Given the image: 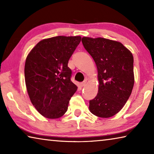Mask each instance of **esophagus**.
<instances>
[{
  "label": "esophagus",
  "instance_id": "1",
  "mask_svg": "<svg viewBox=\"0 0 154 154\" xmlns=\"http://www.w3.org/2000/svg\"><path fill=\"white\" fill-rule=\"evenodd\" d=\"M86 85H87V81H84L83 82L81 83V86H82V87H84Z\"/></svg>",
  "mask_w": 154,
  "mask_h": 154
}]
</instances>
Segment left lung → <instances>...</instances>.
I'll list each match as a JSON object with an SVG mask.
<instances>
[{
	"label": "left lung",
	"instance_id": "8db88e82",
	"mask_svg": "<svg viewBox=\"0 0 154 154\" xmlns=\"http://www.w3.org/2000/svg\"><path fill=\"white\" fill-rule=\"evenodd\" d=\"M83 45L98 70V92L90 100L91 113L100 118L115 116L123 108L134 86L133 56L120 42L98 37H84Z\"/></svg>",
	"mask_w": 154,
	"mask_h": 154
}]
</instances>
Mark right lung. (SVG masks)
Wrapping results in <instances>:
<instances>
[{
    "instance_id": "obj_1",
    "label": "right lung",
    "mask_w": 154,
    "mask_h": 154,
    "mask_svg": "<svg viewBox=\"0 0 154 154\" xmlns=\"http://www.w3.org/2000/svg\"><path fill=\"white\" fill-rule=\"evenodd\" d=\"M82 40L80 36H58L38 42L27 56L24 75L30 101L38 113L49 119L66 113L77 90L71 81L68 62Z\"/></svg>"
}]
</instances>
